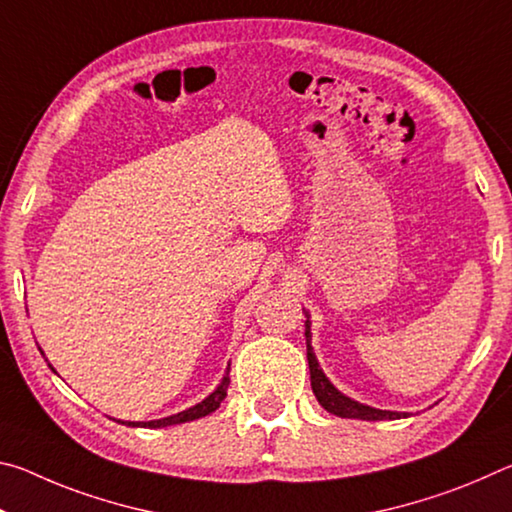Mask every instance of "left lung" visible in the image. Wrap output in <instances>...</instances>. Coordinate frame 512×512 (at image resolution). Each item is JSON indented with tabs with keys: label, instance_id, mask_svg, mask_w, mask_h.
<instances>
[{
	"label": "left lung",
	"instance_id": "obj_1",
	"mask_svg": "<svg viewBox=\"0 0 512 512\" xmlns=\"http://www.w3.org/2000/svg\"><path fill=\"white\" fill-rule=\"evenodd\" d=\"M305 314V339H307V361H309V375H311V391H314L318 404L323 406L327 413L339 415V418H352V420H400V418H409L411 413H400V411H381L375 409V406L361 404L352 397L343 395L339 388H336L332 381L327 379V375L320 368V363L316 359V352L311 348V320H309V311L302 309Z\"/></svg>",
	"mask_w": 512,
	"mask_h": 512
}]
</instances>
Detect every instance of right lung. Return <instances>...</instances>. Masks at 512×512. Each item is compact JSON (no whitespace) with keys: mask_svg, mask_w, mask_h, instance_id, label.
I'll return each instance as SVG.
<instances>
[{"mask_svg":"<svg viewBox=\"0 0 512 512\" xmlns=\"http://www.w3.org/2000/svg\"><path fill=\"white\" fill-rule=\"evenodd\" d=\"M40 350V348H38ZM40 354H45L40 350ZM51 368V363H49ZM54 370V368H51ZM56 372V370H54ZM228 386H230V366L225 370V375L221 379V384L214 388V391L205 397L203 402H198L194 406H189V409L180 411L176 415H167V418H160V420H149V422H124V420H117L121 424H128V427H149V429H162V427H171V424H183V422H192L198 418H205V415H210L212 411H216L221 406V402L225 400V395H228Z\"/></svg>","mask_w":512,"mask_h":512,"instance_id":"right-lung-1","label":"right lung"}]
</instances>
